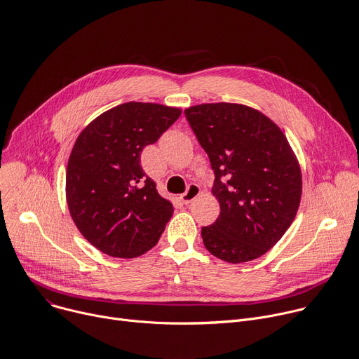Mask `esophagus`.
Segmentation results:
<instances>
[{
	"label": "esophagus",
	"mask_w": 359,
	"mask_h": 359,
	"mask_svg": "<svg viewBox=\"0 0 359 359\" xmlns=\"http://www.w3.org/2000/svg\"><path fill=\"white\" fill-rule=\"evenodd\" d=\"M199 194H201V187H199L198 184L190 183V184L187 186V190H186L183 194H180L179 199L182 201V203L189 205L190 202H193L194 199H196V198L199 196Z\"/></svg>",
	"instance_id": "1"
}]
</instances>
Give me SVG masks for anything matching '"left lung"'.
I'll return each mask as SVG.
<instances>
[{
  "label": "left lung",
  "mask_w": 359,
  "mask_h": 359,
  "mask_svg": "<svg viewBox=\"0 0 359 359\" xmlns=\"http://www.w3.org/2000/svg\"><path fill=\"white\" fill-rule=\"evenodd\" d=\"M215 172L220 205L202 227L205 248L229 264L257 259L273 248L297 216L302 175L282 130L265 114L236 103L184 110Z\"/></svg>",
  "instance_id": "8db88e82"
}]
</instances>
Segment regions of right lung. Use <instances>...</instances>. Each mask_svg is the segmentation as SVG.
<instances>
[{"label":"right lung","instance_id":"obj_1","mask_svg":"<svg viewBox=\"0 0 359 359\" xmlns=\"http://www.w3.org/2000/svg\"><path fill=\"white\" fill-rule=\"evenodd\" d=\"M182 110L128 102L95 117L72 150L66 198L80 233L113 257L150 250L173 215L146 176L140 154L180 117Z\"/></svg>","mask_w":359,"mask_h":359}]
</instances>
